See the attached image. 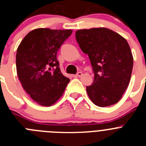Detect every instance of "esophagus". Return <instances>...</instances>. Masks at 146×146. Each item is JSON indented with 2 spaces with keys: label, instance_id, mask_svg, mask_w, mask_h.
Wrapping results in <instances>:
<instances>
[{
  "label": "esophagus",
  "instance_id": "1",
  "mask_svg": "<svg viewBox=\"0 0 146 146\" xmlns=\"http://www.w3.org/2000/svg\"><path fill=\"white\" fill-rule=\"evenodd\" d=\"M82 75V73L81 72H78V73H77V74H75V75H74V77H81V76Z\"/></svg>",
  "mask_w": 146,
  "mask_h": 146
}]
</instances>
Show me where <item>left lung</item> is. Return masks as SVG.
Here are the masks:
<instances>
[{
    "label": "left lung",
    "mask_w": 146,
    "mask_h": 146,
    "mask_svg": "<svg viewBox=\"0 0 146 146\" xmlns=\"http://www.w3.org/2000/svg\"><path fill=\"white\" fill-rule=\"evenodd\" d=\"M76 40L88 54L94 74L93 84L86 87L89 98L96 106L116 104L129 84L133 56L128 42L106 28L78 30Z\"/></svg>",
    "instance_id": "obj_1"
}]
</instances>
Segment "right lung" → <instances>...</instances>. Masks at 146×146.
I'll return each instance as SVG.
<instances>
[{"label":"right lung","mask_w":146,"mask_h":146,"mask_svg":"<svg viewBox=\"0 0 146 146\" xmlns=\"http://www.w3.org/2000/svg\"><path fill=\"white\" fill-rule=\"evenodd\" d=\"M72 30L36 28L18 46L17 72L23 88L33 101L49 107L61 97L70 80L62 74L57 52Z\"/></svg>","instance_id":"right-lung-1"}]
</instances>
